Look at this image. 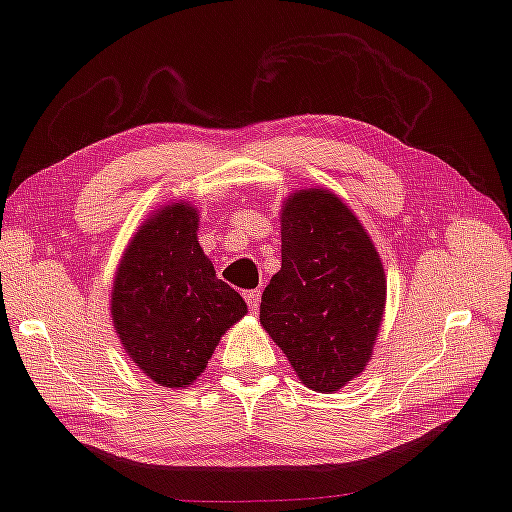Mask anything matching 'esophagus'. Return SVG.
<instances>
[{"instance_id": "esophagus-1", "label": "esophagus", "mask_w": 512, "mask_h": 512, "mask_svg": "<svg viewBox=\"0 0 512 512\" xmlns=\"http://www.w3.org/2000/svg\"><path fill=\"white\" fill-rule=\"evenodd\" d=\"M243 296H246V303L250 305V310L257 312V305H259V289H250V292H246Z\"/></svg>"}]
</instances>
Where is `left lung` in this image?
I'll list each match as a JSON object with an SVG mask.
<instances>
[{
  "label": "left lung",
  "mask_w": 512,
  "mask_h": 512,
  "mask_svg": "<svg viewBox=\"0 0 512 512\" xmlns=\"http://www.w3.org/2000/svg\"><path fill=\"white\" fill-rule=\"evenodd\" d=\"M282 266L259 305V322L301 384L335 393L363 372L381 329L386 276L358 218L331 190L285 200Z\"/></svg>",
  "instance_id": "obj_1"
}]
</instances>
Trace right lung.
I'll list each match as a JSON object with an SVG mask.
<instances>
[{"label": "right lung", "mask_w": 512, "mask_h": 512, "mask_svg": "<svg viewBox=\"0 0 512 512\" xmlns=\"http://www.w3.org/2000/svg\"><path fill=\"white\" fill-rule=\"evenodd\" d=\"M197 225L186 202L158 209L133 234L112 285L121 345L144 375L167 388L193 384L225 331L248 312L241 294L216 278Z\"/></svg>", "instance_id": "obj_1"}]
</instances>
